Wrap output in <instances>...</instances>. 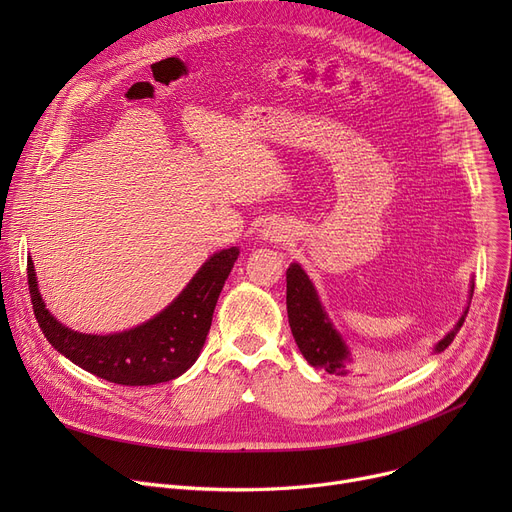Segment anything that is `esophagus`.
<instances>
[{
	"label": "esophagus",
	"instance_id": "34e87169",
	"mask_svg": "<svg viewBox=\"0 0 512 512\" xmlns=\"http://www.w3.org/2000/svg\"><path fill=\"white\" fill-rule=\"evenodd\" d=\"M261 234H263V238H265V240H282V238H286L284 228H280V226H276V224L265 226Z\"/></svg>",
	"mask_w": 512,
	"mask_h": 512
}]
</instances>
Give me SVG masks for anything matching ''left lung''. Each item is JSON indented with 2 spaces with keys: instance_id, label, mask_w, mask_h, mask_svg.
Returning <instances> with one entry per match:
<instances>
[{
  "instance_id": "8db88e82",
  "label": "left lung",
  "mask_w": 512,
  "mask_h": 512,
  "mask_svg": "<svg viewBox=\"0 0 512 512\" xmlns=\"http://www.w3.org/2000/svg\"><path fill=\"white\" fill-rule=\"evenodd\" d=\"M286 309L294 342H297L299 351L313 367H324L332 375L353 373V359L348 355L346 344L332 328L330 319L326 317L324 309H321L317 301L311 280L297 263H292L286 272ZM465 315L461 317L459 324H456V328L436 344V353H442L454 340L456 332L463 326Z\"/></svg>"
}]
</instances>
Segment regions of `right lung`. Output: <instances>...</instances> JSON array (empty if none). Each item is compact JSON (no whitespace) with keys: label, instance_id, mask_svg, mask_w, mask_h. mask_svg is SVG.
Instances as JSON below:
<instances>
[{"label":"right lung","instance_id":"right-lung-1","mask_svg":"<svg viewBox=\"0 0 512 512\" xmlns=\"http://www.w3.org/2000/svg\"><path fill=\"white\" fill-rule=\"evenodd\" d=\"M236 257V247L215 253L168 309L139 328L112 336L78 334L62 326L41 301L31 257L26 261V276L39 328L56 351L101 380L151 386L178 378L197 361Z\"/></svg>","mask_w":512,"mask_h":512}]
</instances>
